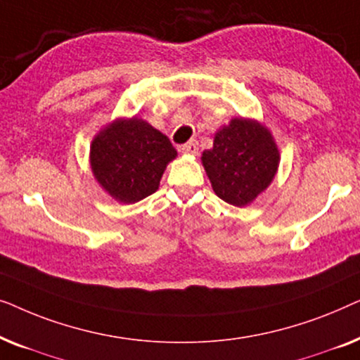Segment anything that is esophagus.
<instances>
[{"mask_svg":"<svg viewBox=\"0 0 360 360\" xmlns=\"http://www.w3.org/2000/svg\"><path fill=\"white\" fill-rule=\"evenodd\" d=\"M180 152H184V154H198V141H190L186 142V144L180 146Z\"/></svg>","mask_w":360,"mask_h":360,"instance_id":"1","label":"esophagus"}]
</instances>
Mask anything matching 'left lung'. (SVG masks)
Segmentation results:
<instances>
[{"instance_id": "left-lung-1", "label": "left lung", "mask_w": 360, "mask_h": 360, "mask_svg": "<svg viewBox=\"0 0 360 360\" xmlns=\"http://www.w3.org/2000/svg\"><path fill=\"white\" fill-rule=\"evenodd\" d=\"M205 170L214 193L226 203L244 206L267 188L278 167V150L270 132L255 121L236 117L205 150Z\"/></svg>"}]
</instances>
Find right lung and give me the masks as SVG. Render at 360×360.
I'll list each match as a JSON object with an SVG mask.
<instances>
[{
	"label": "right lung",
	"instance_id": "right-lung-1",
	"mask_svg": "<svg viewBox=\"0 0 360 360\" xmlns=\"http://www.w3.org/2000/svg\"><path fill=\"white\" fill-rule=\"evenodd\" d=\"M175 155L169 137L132 117L112 122L95 137L90 160L93 174L108 193L122 203H136L155 193Z\"/></svg>",
	"mask_w": 360,
	"mask_h": 360
}]
</instances>
